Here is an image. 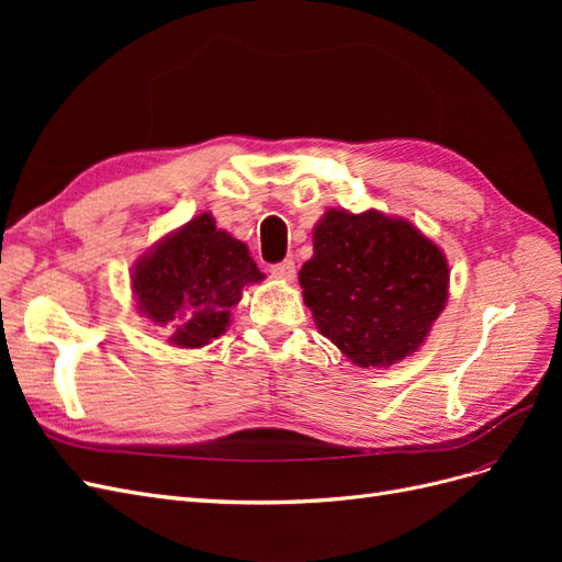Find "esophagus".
<instances>
[{"label":"esophagus","instance_id":"34e87169","mask_svg":"<svg viewBox=\"0 0 562 562\" xmlns=\"http://www.w3.org/2000/svg\"><path fill=\"white\" fill-rule=\"evenodd\" d=\"M271 277H277L281 281H293L295 279V262L293 260H283V262H277L269 267Z\"/></svg>","mask_w":562,"mask_h":562}]
</instances>
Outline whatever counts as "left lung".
<instances>
[{
    "mask_svg": "<svg viewBox=\"0 0 562 562\" xmlns=\"http://www.w3.org/2000/svg\"><path fill=\"white\" fill-rule=\"evenodd\" d=\"M448 260L407 220L328 211L300 269L323 337L359 368L394 366L419 349L448 302Z\"/></svg>",
    "mask_w": 562,
    "mask_h": 562,
    "instance_id": "1",
    "label": "left lung"
}]
</instances>
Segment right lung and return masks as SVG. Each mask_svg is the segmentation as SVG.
I'll return each instance as SVG.
<instances>
[{"label":"right lung","mask_w":562,"mask_h":562,"mask_svg":"<svg viewBox=\"0 0 562 562\" xmlns=\"http://www.w3.org/2000/svg\"><path fill=\"white\" fill-rule=\"evenodd\" d=\"M262 279L246 244L201 213L143 255L131 283L140 314L171 333L168 342L194 349L227 330L244 288Z\"/></svg>","instance_id":"add662e5"}]
</instances>
